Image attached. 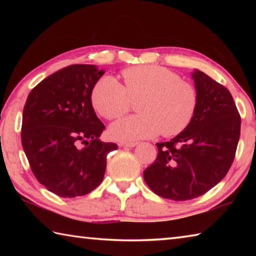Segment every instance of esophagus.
Here are the masks:
<instances>
[{"label": "esophagus", "mask_w": 256, "mask_h": 256, "mask_svg": "<svg viewBox=\"0 0 256 256\" xmlns=\"http://www.w3.org/2000/svg\"><path fill=\"white\" fill-rule=\"evenodd\" d=\"M120 146H125V148H134L138 146L136 142H120Z\"/></svg>", "instance_id": "obj_1"}]
</instances>
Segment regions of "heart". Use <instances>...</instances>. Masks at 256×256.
Masks as SVG:
<instances>
[{
    "label": "heart",
    "mask_w": 256,
    "mask_h": 256,
    "mask_svg": "<svg viewBox=\"0 0 256 256\" xmlns=\"http://www.w3.org/2000/svg\"><path fill=\"white\" fill-rule=\"evenodd\" d=\"M123 86L112 76L100 78L92 92L99 114L114 120L125 114L136 102L140 114L120 118L110 125L116 140L134 141L162 133L176 136L192 122L198 107V92L175 72L162 66H140L122 72Z\"/></svg>",
    "instance_id": "1"
}]
</instances>
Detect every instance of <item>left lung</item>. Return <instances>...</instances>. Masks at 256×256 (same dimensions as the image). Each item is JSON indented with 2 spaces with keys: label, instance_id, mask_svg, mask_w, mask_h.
Segmentation results:
<instances>
[{
  "label": "left lung",
  "instance_id": "1",
  "mask_svg": "<svg viewBox=\"0 0 256 256\" xmlns=\"http://www.w3.org/2000/svg\"><path fill=\"white\" fill-rule=\"evenodd\" d=\"M192 79L198 98L192 122L156 144L157 159L144 172L151 190L175 201L201 196L226 176L240 134V116L226 86L200 70Z\"/></svg>",
  "mask_w": 256,
  "mask_h": 256
}]
</instances>
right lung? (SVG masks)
<instances>
[{"label":"right lung","instance_id":"right-lung-1","mask_svg":"<svg viewBox=\"0 0 256 256\" xmlns=\"http://www.w3.org/2000/svg\"><path fill=\"white\" fill-rule=\"evenodd\" d=\"M104 73L92 64L68 66L40 82L26 102L24 151L34 177L58 196H81L96 188L105 175L108 152L118 148L99 138L105 125L92 102Z\"/></svg>","mask_w":256,"mask_h":256}]
</instances>
